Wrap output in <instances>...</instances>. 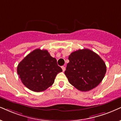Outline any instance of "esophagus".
I'll use <instances>...</instances> for the list:
<instances>
[{
	"label": "esophagus",
	"mask_w": 121,
	"mask_h": 121,
	"mask_svg": "<svg viewBox=\"0 0 121 121\" xmlns=\"http://www.w3.org/2000/svg\"><path fill=\"white\" fill-rule=\"evenodd\" d=\"M61 68H62V71H63L64 72V71H65V69H65V66H62V67H61Z\"/></svg>",
	"instance_id": "1"
}]
</instances>
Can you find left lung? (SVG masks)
I'll use <instances>...</instances> for the list:
<instances>
[{"label": "left lung", "mask_w": 121, "mask_h": 121, "mask_svg": "<svg viewBox=\"0 0 121 121\" xmlns=\"http://www.w3.org/2000/svg\"><path fill=\"white\" fill-rule=\"evenodd\" d=\"M65 74L72 85L82 91L97 86L106 73V65L98 55L84 48L73 52L69 56Z\"/></svg>", "instance_id": "8db88e82"}]
</instances>
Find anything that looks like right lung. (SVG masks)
<instances>
[{"instance_id": "right-lung-1", "label": "right lung", "mask_w": 121, "mask_h": 121, "mask_svg": "<svg viewBox=\"0 0 121 121\" xmlns=\"http://www.w3.org/2000/svg\"><path fill=\"white\" fill-rule=\"evenodd\" d=\"M62 71L55 58L51 56L46 50L39 48L29 53L17 67V73L22 83L36 92L44 91L51 86L57 74Z\"/></svg>"}]
</instances>
